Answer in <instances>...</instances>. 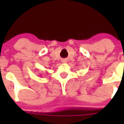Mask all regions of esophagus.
Listing matches in <instances>:
<instances>
[{"label": "esophagus", "mask_w": 124, "mask_h": 124, "mask_svg": "<svg viewBox=\"0 0 124 124\" xmlns=\"http://www.w3.org/2000/svg\"><path fill=\"white\" fill-rule=\"evenodd\" d=\"M62 62H63V63H66V62H67V60H62Z\"/></svg>", "instance_id": "1"}]
</instances>
